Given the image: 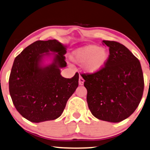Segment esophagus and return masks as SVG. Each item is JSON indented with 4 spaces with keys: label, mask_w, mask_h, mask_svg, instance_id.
I'll list each match as a JSON object with an SVG mask.
<instances>
[{
    "label": "esophagus",
    "mask_w": 150,
    "mask_h": 150,
    "mask_svg": "<svg viewBox=\"0 0 150 150\" xmlns=\"http://www.w3.org/2000/svg\"><path fill=\"white\" fill-rule=\"evenodd\" d=\"M79 85L80 86H82L83 84V82H84V80H83V78L82 76H80L79 78Z\"/></svg>",
    "instance_id": "34e87169"
}]
</instances>
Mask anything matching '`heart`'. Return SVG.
I'll return each instance as SVG.
<instances>
[{"instance_id": "heart-1", "label": "heart", "mask_w": 150, "mask_h": 150, "mask_svg": "<svg viewBox=\"0 0 150 150\" xmlns=\"http://www.w3.org/2000/svg\"><path fill=\"white\" fill-rule=\"evenodd\" d=\"M109 52L105 47L90 45L77 49L72 55V61L83 64L86 72L96 73L103 68L109 59Z\"/></svg>"}]
</instances>
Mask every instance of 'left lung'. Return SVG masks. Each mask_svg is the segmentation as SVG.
Instances as JSON below:
<instances>
[{"instance_id":"obj_1","label":"left lung","mask_w":150,"mask_h":150,"mask_svg":"<svg viewBox=\"0 0 150 150\" xmlns=\"http://www.w3.org/2000/svg\"><path fill=\"white\" fill-rule=\"evenodd\" d=\"M105 67L96 73L82 74L87 89L88 107L99 120L119 122L132 115L142 98L144 81L139 60L127 47L114 41Z\"/></svg>"}]
</instances>
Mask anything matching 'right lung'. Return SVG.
I'll use <instances>...</instances> for the list:
<instances>
[{
  "label": "right lung",
  "instance_id": "obj_1",
  "mask_svg": "<svg viewBox=\"0 0 150 150\" xmlns=\"http://www.w3.org/2000/svg\"><path fill=\"white\" fill-rule=\"evenodd\" d=\"M58 52L51 65H39L44 52ZM65 47L57 41H37L16 57L9 78V91L19 113L33 122L54 120L62 113L78 86L79 74L72 78L60 75L65 67Z\"/></svg>",
  "mask_w": 150,
  "mask_h": 150
}]
</instances>
